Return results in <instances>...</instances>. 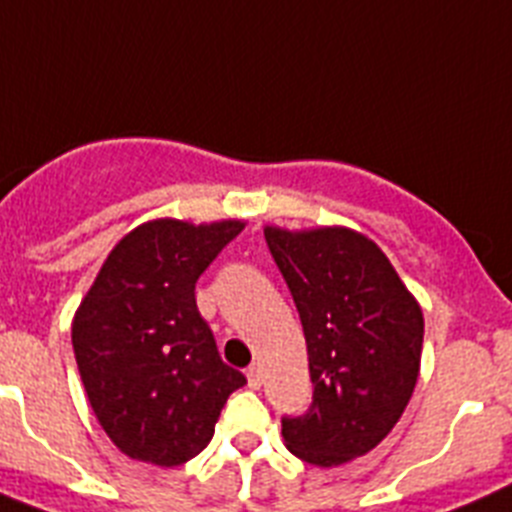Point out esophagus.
I'll return each instance as SVG.
<instances>
[{
  "instance_id": "obj_1",
  "label": "esophagus",
  "mask_w": 512,
  "mask_h": 512,
  "mask_svg": "<svg viewBox=\"0 0 512 512\" xmlns=\"http://www.w3.org/2000/svg\"><path fill=\"white\" fill-rule=\"evenodd\" d=\"M247 381H250L252 389H260V386H262V371H260V366H257V363H252V366L247 368Z\"/></svg>"
}]
</instances>
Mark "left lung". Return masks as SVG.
<instances>
[{"mask_svg": "<svg viewBox=\"0 0 512 512\" xmlns=\"http://www.w3.org/2000/svg\"><path fill=\"white\" fill-rule=\"evenodd\" d=\"M265 242L299 311L314 384L309 410L281 420L283 438L306 464H348L384 441L415 391L420 304L358 231L265 226Z\"/></svg>", "mask_w": 512, "mask_h": 512, "instance_id": "left-lung-1", "label": "left lung"}]
</instances>
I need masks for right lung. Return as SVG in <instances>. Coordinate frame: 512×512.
<instances>
[{"mask_svg": "<svg viewBox=\"0 0 512 512\" xmlns=\"http://www.w3.org/2000/svg\"><path fill=\"white\" fill-rule=\"evenodd\" d=\"M242 221L157 219L115 244L71 324L79 376L102 430L126 456L180 466L208 446L231 391L195 306V283Z\"/></svg>", "mask_w": 512, "mask_h": 512, "instance_id": "obj_1", "label": "right lung"}]
</instances>
